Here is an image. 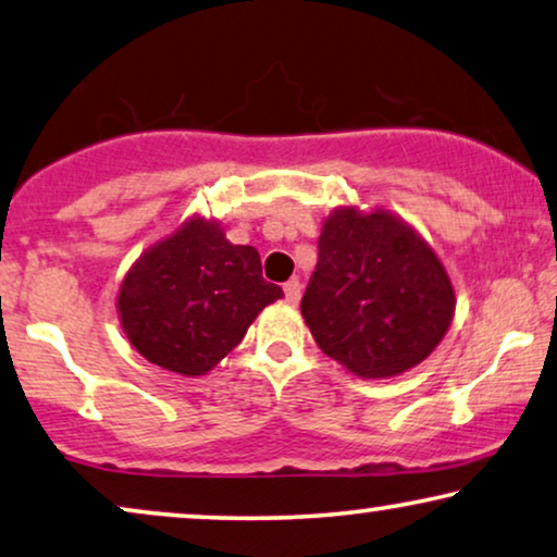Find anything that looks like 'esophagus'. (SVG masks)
Here are the masks:
<instances>
[{"instance_id": "obj_1", "label": "esophagus", "mask_w": 557, "mask_h": 557, "mask_svg": "<svg viewBox=\"0 0 557 557\" xmlns=\"http://www.w3.org/2000/svg\"><path fill=\"white\" fill-rule=\"evenodd\" d=\"M282 289H285V297H287V302H289V305H297V302H300V293H302L300 282H297V280H287V282H285V287H282Z\"/></svg>"}]
</instances>
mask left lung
<instances>
[{"label":"left lung","mask_w":557,"mask_h":557,"mask_svg":"<svg viewBox=\"0 0 557 557\" xmlns=\"http://www.w3.org/2000/svg\"><path fill=\"white\" fill-rule=\"evenodd\" d=\"M454 308L446 268L406 219L356 203L325 216L300 302L325 356L358 379H394L434 354Z\"/></svg>","instance_id":"1"}]
</instances>
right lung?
<instances>
[{"label": "right lung", "instance_id": "1", "mask_svg": "<svg viewBox=\"0 0 557 557\" xmlns=\"http://www.w3.org/2000/svg\"><path fill=\"white\" fill-rule=\"evenodd\" d=\"M280 297L255 247L232 245L222 222L194 214L131 264L115 308L125 338L148 363L197 379Z\"/></svg>", "mask_w": 557, "mask_h": 557}]
</instances>
